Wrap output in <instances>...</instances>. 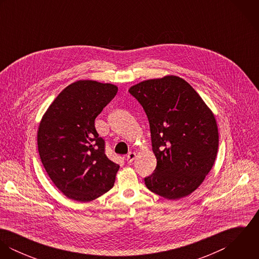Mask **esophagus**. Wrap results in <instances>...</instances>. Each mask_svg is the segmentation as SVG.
I'll use <instances>...</instances> for the list:
<instances>
[{
	"label": "esophagus",
	"mask_w": 259,
	"mask_h": 259,
	"mask_svg": "<svg viewBox=\"0 0 259 259\" xmlns=\"http://www.w3.org/2000/svg\"><path fill=\"white\" fill-rule=\"evenodd\" d=\"M136 156H137L136 152H130V153L126 155V158H125L126 162H128V163L133 162V161H134V159L136 158Z\"/></svg>",
	"instance_id": "1"
}]
</instances>
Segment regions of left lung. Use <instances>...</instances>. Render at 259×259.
Masks as SVG:
<instances>
[{
	"label": "left lung",
	"instance_id": "8db88e82",
	"mask_svg": "<svg viewBox=\"0 0 259 259\" xmlns=\"http://www.w3.org/2000/svg\"><path fill=\"white\" fill-rule=\"evenodd\" d=\"M147 113L156 167L145 179L166 199L193 192L214 164L219 130L213 112L184 78L165 75L128 90Z\"/></svg>",
	"mask_w": 259,
	"mask_h": 259
}]
</instances>
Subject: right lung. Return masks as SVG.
<instances>
[{"instance_id":"right-lung-1","label":"right lung","mask_w":259,"mask_h":259,"mask_svg":"<svg viewBox=\"0 0 259 259\" xmlns=\"http://www.w3.org/2000/svg\"><path fill=\"white\" fill-rule=\"evenodd\" d=\"M117 93V87L77 80L64 89L42 115L37 149L50 179L67 197L94 200L114 184L119 165L105 153L95 119Z\"/></svg>"}]
</instances>
